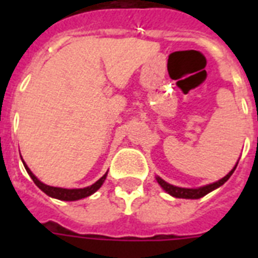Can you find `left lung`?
I'll list each match as a JSON object with an SVG mask.
<instances>
[{"label": "left lung", "instance_id": "obj_1", "mask_svg": "<svg viewBox=\"0 0 258 258\" xmlns=\"http://www.w3.org/2000/svg\"><path fill=\"white\" fill-rule=\"evenodd\" d=\"M237 165H238V162H237ZM237 165L234 166L232 171L229 172L228 175H225L222 179L217 180V182H214V183L206 184V186H202V187H198V188H184V187H178V186H172V184L167 183L166 180H163L162 178H159V176H157V180H158V183L161 184V187L163 188L165 191L169 192L170 196L175 197V198L198 200V198H201V197L206 196V194H209V192L213 191V190H216L217 187L222 186V184H224L225 182L229 179V178H230V175H232L233 172H234Z\"/></svg>", "mask_w": 258, "mask_h": 258}]
</instances>
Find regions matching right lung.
<instances>
[{"instance_id": "right-lung-1", "label": "right lung", "mask_w": 258, "mask_h": 258, "mask_svg": "<svg viewBox=\"0 0 258 258\" xmlns=\"http://www.w3.org/2000/svg\"><path fill=\"white\" fill-rule=\"evenodd\" d=\"M24 166H25L26 171L28 174L30 175V178L33 179V182L36 183L38 188H41L42 191L45 192L46 196L52 197V198H56V200H61V201H78V200H82V198H86V197H89L91 194L99 190L101 187V184L107 178V172H105L104 175L101 176L100 179L96 180L95 183L88 186V187H84V188H62V187H53V186H48V184L42 183L40 180L34 176V174L29 170V167L25 165V162L22 161Z\"/></svg>"}]
</instances>
